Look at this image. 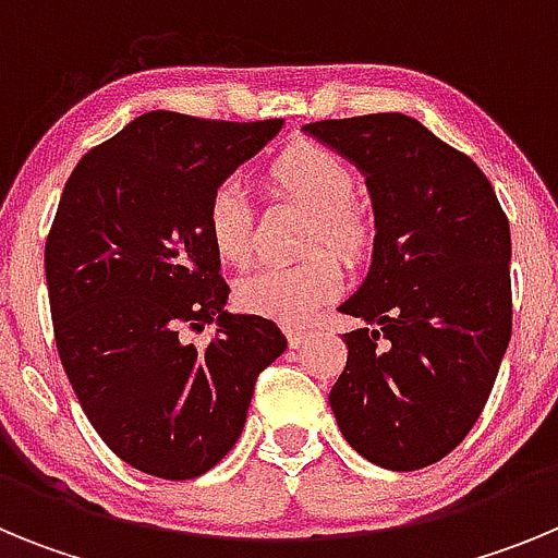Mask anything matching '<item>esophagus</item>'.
I'll use <instances>...</instances> for the list:
<instances>
[{
  "label": "esophagus",
  "mask_w": 558,
  "mask_h": 558,
  "mask_svg": "<svg viewBox=\"0 0 558 558\" xmlns=\"http://www.w3.org/2000/svg\"><path fill=\"white\" fill-rule=\"evenodd\" d=\"M288 340H290V347H293V349L304 347V343H307V340H310V329L288 327Z\"/></svg>",
  "instance_id": "esophagus-1"
}]
</instances>
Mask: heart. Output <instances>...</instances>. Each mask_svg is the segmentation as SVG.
Wrapping results in <instances>:
<instances>
[{"mask_svg":"<svg viewBox=\"0 0 558 558\" xmlns=\"http://www.w3.org/2000/svg\"><path fill=\"white\" fill-rule=\"evenodd\" d=\"M268 186L282 192L313 215L310 245L327 243L343 259H357L372 240V223L354 209V172L338 153L322 145H295L268 167ZM206 231L223 263L243 265L251 254V204L236 181L211 192ZM340 268L327 251L293 265H265L236 282V302L263 318L299 324L332 299Z\"/></svg>","mask_w":558,"mask_h":558,"instance_id":"heart-1","label":"heart"}]
</instances>
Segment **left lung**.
<instances>
[{"label":"left lung","mask_w":558,"mask_h":558,"mask_svg":"<svg viewBox=\"0 0 558 558\" xmlns=\"http://www.w3.org/2000/svg\"><path fill=\"white\" fill-rule=\"evenodd\" d=\"M366 179L374 245L340 313L329 391L349 445L383 470L441 461L481 416L511 338V231L481 167L405 113L302 128Z\"/></svg>","instance_id":"obj_1"}]
</instances>
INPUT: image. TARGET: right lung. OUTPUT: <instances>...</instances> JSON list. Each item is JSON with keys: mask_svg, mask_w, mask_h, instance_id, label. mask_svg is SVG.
<instances>
[{"mask_svg": "<svg viewBox=\"0 0 558 558\" xmlns=\"http://www.w3.org/2000/svg\"><path fill=\"white\" fill-rule=\"evenodd\" d=\"M282 125L147 111L63 186L44 251L58 354L88 422L145 475L209 472L243 433L256 374L288 349L274 322L226 310L206 231L211 192ZM211 320L206 350L178 335Z\"/></svg>", "mask_w": 558, "mask_h": 558, "instance_id": "obj_1", "label": "right lung"}]
</instances>
